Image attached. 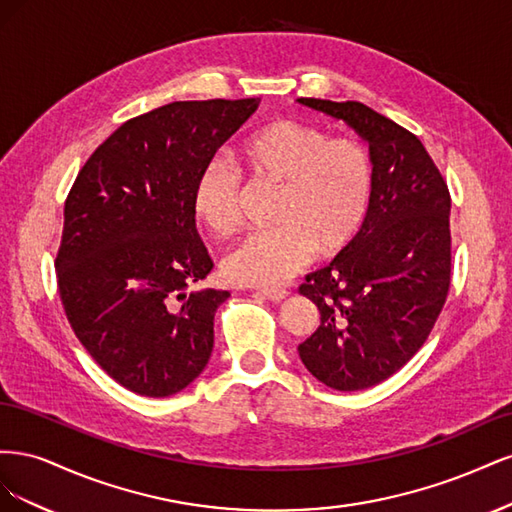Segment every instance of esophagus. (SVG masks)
Wrapping results in <instances>:
<instances>
[{
    "mask_svg": "<svg viewBox=\"0 0 512 512\" xmlns=\"http://www.w3.org/2000/svg\"><path fill=\"white\" fill-rule=\"evenodd\" d=\"M260 292L265 294V297L269 301H273V303H282V301H286L290 297V292L284 290V288H267V290H260Z\"/></svg>",
    "mask_w": 512,
    "mask_h": 512,
    "instance_id": "34e87169",
    "label": "esophagus"
}]
</instances>
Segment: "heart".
Returning <instances> with one entry per match:
<instances>
[{"label":"heart","instance_id":"b5f03b06","mask_svg":"<svg viewBox=\"0 0 512 512\" xmlns=\"http://www.w3.org/2000/svg\"><path fill=\"white\" fill-rule=\"evenodd\" d=\"M235 160L256 183L280 188L267 230L245 235L222 258L230 284L277 288L305 269L314 252L331 258L359 237L374 198V162L363 143L329 136L299 119H273L245 134ZM192 213L213 235L235 230L241 215V179L209 162L192 185Z\"/></svg>","mask_w":512,"mask_h":512}]
</instances>
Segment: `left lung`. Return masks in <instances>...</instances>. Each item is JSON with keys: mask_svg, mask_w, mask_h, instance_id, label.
<instances>
[{"mask_svg": "<svg viewBox=\"0 0 512 512\" xmlns=\"http://www.w3.org/2000/svg\"><path fill=\"white\" fill-rule=\"evenodd\" d=\"M369 143L374 198L359 237L299 292L320 312L299 346L309 374L335 391L391 378L425 344L451 288V194L418 138L361 102L301 98Z\"/></svg>", "mask_w": 512, "mask_h": 512, "instance_id": "left-lung-1", "label": "left lung"}]
</instances>
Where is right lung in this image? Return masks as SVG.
Wrapping results in <instances>:
<instances>
[{
  "label": "right lung",
  "mask_w": 512,
  "mask_h": 512,
  "mask_svg": "<svg viewBox=\"0 0 512 512\" xmlns=\"http://www.w3.org/2000/svg\"><path fill=\"white\" fill-rule=\"evenodd\" d=\"M258 102H170L128 119L72 183L59 299L91 359L132 393L175 395L209 363L213 318L230 292L190 290L213 269L192 185Z\"/></svg>",
  "instance_id": "add662e5"
}]
</instances>
